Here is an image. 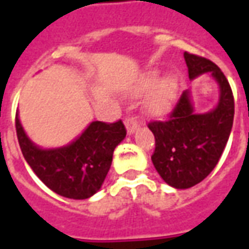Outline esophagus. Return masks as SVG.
<instances>
[{
	"label": "esophagus",
	"instance_id": "esophagus-1",
	"mask_svg": "<svg viewBox=\"0 0 249 249\" xmlns=\"http://www.w3.org/2000/svg\"><path fill=\"white\" fill-rule=\"evenodd\" d=\"M125 128H126L128 135H132V133L139 128V121H137L135 117H126V119H125Z\"/></svg>",
	"mask_w": 249,
	"mask_h": 249
}]
</instances>
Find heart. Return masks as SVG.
<instances>
[{
    "mask_svg": "<svg viewBox=\"0 0 249 249\" xmlns=\"http://www.w3.org/2000/svg\"><path fill=\"white\" fill-rule=\"evenodd\" d=\"M157 80L159 76L156 71H148L132 89L133 96H140L154 89L145 103L146 112L152 116H162L168 113L178 98V80L175 77L167 76L159 82Z\"/></svg>",
    "mask_w": 249,
    "mask_h": 249,
    "instance_id": "obj_1",
    "label": "heart"
}]
</instances>
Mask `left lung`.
Listing matches in <instances>:
<instances>
[{
  "label": "left lung",
  "mask_w": 249,
  "mask_h": 249,
  "mask_svg": "<svg viewBox=\"0 0 249 249\" xmlns=\"http://www.w3.org/2000/svg\"><path fill=\"white\" fill-rule=\"evenodd\" d=\"M189 78L207 73L219 84V103L208 113H195L185 90L167 121H151L155 136L152 162L167 184L178 189L196 185L213 171L223 155L233 124L235 101L230 82L216 64L185 52Z\"/></svg>",
  "instance_id": "left-lung-1"
}]
</instances>
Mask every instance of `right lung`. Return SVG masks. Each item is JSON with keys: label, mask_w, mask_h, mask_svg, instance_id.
Segmentation results:
<instances>
[{"label": "right lung", "mask_w": 249, "mask_h": 249, "mask_svg": "<svg viewBox=\"0 0 249 249\" xmlns=\"http://www.w3.org/2000/svg\"><path fill=\"white\" fill-rule=\"evenodd\" d=\"M19 148L33 172L46 187L64 197L84 200L93 196L109 172L116 146L126 136L123 121H93L66 146L42 149L25 133L16 114Z\"/></svg>", "instance_id": "add662e5"}]
</instances>
